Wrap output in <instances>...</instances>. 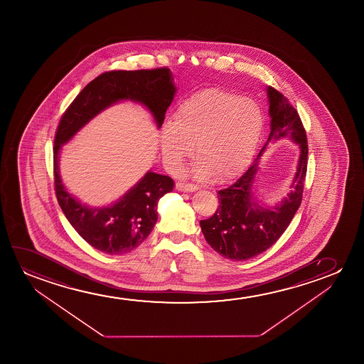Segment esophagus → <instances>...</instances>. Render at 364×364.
<instances>
[{"label":"esophagus","mask_w":364,"mask_h":364,"mask_svg":"<svg viewBox=\"0 0 364 364\" xmlns=\"http://www.w3.org/2000/svg\"><path fill=\"white\" fill-rule=\"evenodd\" d=\"M176 189L180 190V191H189V193H193V191L198 190V186L193 184H185V183H178V184H176Z\"/></svg>","instance_id":"esophagus-1"}]
</instances>
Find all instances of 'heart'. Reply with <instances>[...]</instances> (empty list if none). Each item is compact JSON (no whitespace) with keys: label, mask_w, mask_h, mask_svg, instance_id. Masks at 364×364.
Here are the masks:
<instances>
[{"label":"heart","mask_w":364,"mask_h":364,"mask_svg":"<svg viewBox=\"0 0 364 364\" xmlns=\"http://www.w3.org/2000/svg\"><path fill=\"white\" fill-rule=\"evenodd\" d=\"M264 129V113L249 98L220 90H200L183 100L160 133L164 161L176 169L195 153V175L231 179L249 165Z\"/></svg>","instance_id":"1"}]
</instances>
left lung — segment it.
Listing matches in <instances>:
<instances>
[{"label": "left lung", "instance_id": "8db88e82", "mask_svg": "<svg viewBox=\"0 0 364 364\" xmlns=\"http://www.w3.org/2000/svg\"><path fill=\"white\" fill-rule=\"evenodd\" d=\"M269 98V139L249 169L226 189L218 193L219 208L200 226L205 240L224 257L244 261L264 252L281 237L299 210L307 171L309 145L297 110L272 87L266 88ZM289 137L299 145L298 170L288 196L272 208L259 205L253 195L254 178L259 156L269 141Z\"/></svg>", "mask_w": 364, "mask_h": 364}]
</instances>
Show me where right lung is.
<instances>
[{
	"instance_id": "add662e5",
	"label": "right lung",
	"mask_w": 364,
	"mask_h": 364,
	"mask_svg": "<svg viewBox=\"0 0 364 364\" xmlns=\"http://www.w3.org/2000/svg\"><path fill=\"white\" fill-rule=\"evenodd\" d=\"M173 80L169 68L105 72L85 85L60 118L53 148L55 196L75 231L102 252L120 255L136 249L154 228L160 198L173 190L174 181L168 175L149 170L113 204H82L67 191L60 179L62 145L100 112L122 100L144 105L159 129L176 93Z\"/></svg>"
}]
</instances>
